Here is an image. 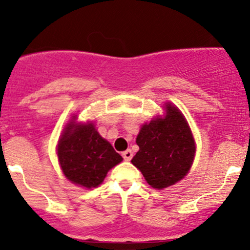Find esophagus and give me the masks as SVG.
Returning a JSON list of instances; mask_svg holds the SVG:
<instances>
[{"label": "esophagus", "mask_w": 250, "mask_h": 250, "mask_svg": "<svg viewBox=\"0 0 250 250\" xmlns=\"http://www.w3.org/2000/svg\"><path fill=\"white\" fill-rule=\"evenodd\" d=\"M122 156H123V159L125 160V161H130V160L133 159V151H131L130 149H127L125 151H123Z\"/></svg>", "instance_id": "1"}]
</instances>
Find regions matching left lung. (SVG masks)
I'll return each instance as SVG.
<instances>
[{"label":"left lung","mask_w":250,"mask_h":250,"mask_svg":"<svg viewBox=\"0 0 250 250\" xmlns=\"http://www.w3.org/2000/svg\"><path fill=\"white\" fill-rule=\"evenodd\" d=\"M166 116L145 123L136 137L139 151L131 163L153 188L173 186L188 174L196 146L187 120L171 103Z\"/></svg>","instance_id":"obj_1"}]
</instances>
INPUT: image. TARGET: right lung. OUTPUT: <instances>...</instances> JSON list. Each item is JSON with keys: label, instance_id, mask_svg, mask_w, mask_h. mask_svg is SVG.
<instances>
[{"label": "right lung", "instance_id": "1", "mask_svg": "<svg viewBox=\"0 0 250 250\" xmlns=\"http://www.w3.org/2000/svg\"><path fill=\"white\" fill-rule=\"evenodd\" d=\"M63 129L57 157L64 176L74 185L96 188L107 173L122 161L113 146L97 133L94 123H79L76 117Z\"/></svg>", "mask_w": 250, "mask_h": 250}]
</instances>
